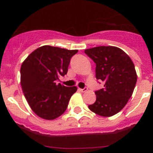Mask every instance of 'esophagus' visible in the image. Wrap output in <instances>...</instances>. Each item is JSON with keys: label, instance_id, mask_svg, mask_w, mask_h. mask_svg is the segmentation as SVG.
Masks as SVG:
<instances>
[{"label": "esophagus", "instance_id": "34e87169", "mask_svg": "<svg viewBox=\"0 0 153 153\" xmlns=\"http://www.w3.org/2000/svg\"><path fill=\"white\" fill-rule=\"evenodd\" d=\"M87 90H88V89H87V87H84V88H83V89L79 88V90L80 92H82V93H84V92H86V91H87Z\"/></svg>", "mask_w": 153, "mask_h": 153}]
</instances>
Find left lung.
<instances>
[{"label":"left lung","instance_id":"1","mask_svg":"<svg viewBox=\"0 0 153 153\" xmlns=\"http://www.w3.org/2000/svg\"><path fill=\"white\" fill-rule=\"evenodd\" d=\"M96 63V78L105 82L104 88L95 91L97 100L89 109L102 117L117 114L127 103L137 80L135 66L123 50L101 46L85 50Z\"/></svg>","mask_w":153,"mask_h":153}]
</instances>
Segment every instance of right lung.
I'll list each match as a JSON object with an SVG mask.
<instances>
[{"instance_id": "right-lung-1", "label": "right lung", "mask_w": 153, "mask_h": 153, "mask_svg": "<svg viewBox=\"0 0 153 153\" xmlns=\"http://www.w3.org/2000/svg\"><path fill=\"white\" fill-rule=\"evenodd\" d=\"M77 52L46 45L35 50L23 62V93L31 109L40 118L54 120L66 111L77 88L57 84L56 81L67 74L70 59Z\"/></svg>"}]
</instances>
